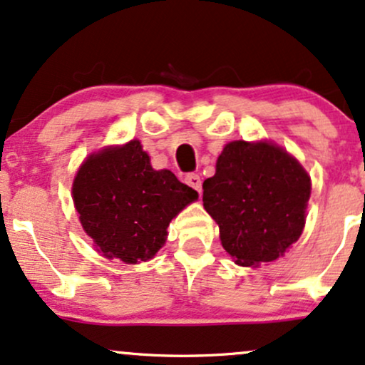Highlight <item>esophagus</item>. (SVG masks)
Segmentation results:
<instances>
[{"mask_svg":"<svg viewBox=\"0 0 365 365\" xmlns=\"http://www.w3.org/2000/svg\"><path fill=\"white\" fill-rule=\"evenodd\" d=\"M184 181H186L187 186H191L192 190H196L201 195V191H203V184H201L200 174H187Z\"/></svg>","mask_w":365,"mask_h":365,"instance_id":"esophagus-1","label":"esophagus"}]
</instances>
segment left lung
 I'll return each instance as SVG.
<instances>
[{
    "instance_id": "8db88e82",
    "label": "left lung",
    "mask_w": 365,
    "mask_h": 365,
    "mask_svg": "<svg viewBox=\"0 0 365 365\" xmlns=\"http://www.w3.org/2000/svg\"><path fill=\"white\" fill-rule=\"evenodd\" d=\"M312 181L284 148L269 142L227 143L217 173L203 182V206L238 265L272 262L298 242Z\"/></svg>"
}]
</instances>
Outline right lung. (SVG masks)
I'll return each mask as SVG.
<instances>
[{"mask_svg":"<svg viewBox=\"0 0 365 365\" xmlns=\"http://www.w3.org/2000/svg\"><path fill=\"white\" fill-rule=\"evenodd\" d=\"M73 200L100 254L138 264L159 252L170 220L197 200V192L170 170L152 169L140 142L130 140L83 162L73 182Z\"/></svg>","mask_w":365,"mask_h":365,"instance_id":"obj_1","label":"right lung"}]
</instances>
